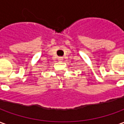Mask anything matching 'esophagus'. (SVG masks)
Instances as JSON below:
<instances>
[{"mask_svg":"<svg viewBox=\"0 0 124 124\" xmlns=\"http://www.w3.org/2000/svg\"><path fill=\"white\" fill-rule=\"evenodd\" d=\"M58 60H59V61H62V57H58Z\"/></svg>","mask_w":124,"mask_h":124,"instance_id":"34e87169","label":"esophagus"}]
</instances>
